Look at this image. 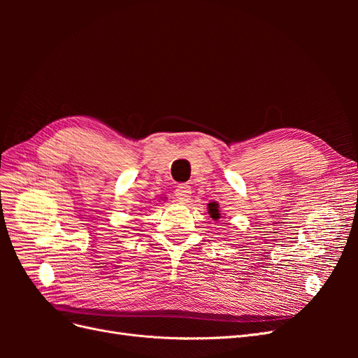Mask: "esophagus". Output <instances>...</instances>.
<instances>
[{"label":"esophagus","mask_w":358,"mask_h":358,"mask_svg":"<svg viewBox=\"0 0 358 358\" xmlns=\"http://www.w3.org/2000/svg\"><path fill=\"white\" fill-rule=\"evenodd\" d=\"M175 196L180 203H187L191 200V187L188 183H179L175 189Z\"/></svg>","instance_id":"1"}]
</instances>
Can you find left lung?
I'll use <instances>...</instances> for the list:
<instances>
[{
	"label": "left lung",
	"instance_id": "left-lung-1",
	"mask_svg": "<svg viewBox=\"0 0 358 358\" xmlns=\"http://www.w3.org/2000/svg\"><path fill=\"white\" fill-rule=\"evenodd\" d=\"M208 208H209V215H210V218H213L215 221L216 220H220L221 218V213H220V206H218V203H209V206H208Z\"/></svg>",
	"mask_w": 358,
	"mask_h": 358
}]
</instances>
